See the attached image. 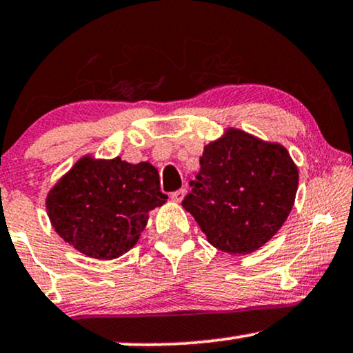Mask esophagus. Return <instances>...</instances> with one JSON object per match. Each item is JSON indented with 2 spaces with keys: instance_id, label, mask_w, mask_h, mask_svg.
<instances>
[{
  "instance_id": "esophagus-1",
  "label": "esophagus",
  "mask_w": 353,
  "mask_h": 353,
  "mask_svg": "<svg viewBox=\"0 0 353 353\" xmlns=\"http://www.w3.org/2000/svg\"><path fill=\"white\" fill-rule=\"evenodd\" d=\"M185 189H179V190H176V192H172L171 194V199L174 200V202H182V200H184V197H185Z\"/></svg>"
}]
</instances>
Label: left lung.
<instances>
[{
    "instance_id": "left-lung-1",
    "label": "left lung",
    "mask_w": 353,
    "mask_h": 353,
    "mask_svg": "<svg viewBox=\"0 0 353 353\" xmlns=\"http://www.w3.org/2000/svg\"><path fill=\"white\" fill-rule=\"evenodd\" d=\"M182 202L213 248L246 256L283 226L295 205L298 166L283 145L228 127L203 146Z\"/></svg>"
}]
</instances>
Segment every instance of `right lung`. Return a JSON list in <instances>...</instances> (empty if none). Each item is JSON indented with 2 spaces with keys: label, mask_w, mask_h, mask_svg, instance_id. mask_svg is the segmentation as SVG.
Here are the masks:
<instances>
[{
  "label": "right lung",
  "mask_w": 353,
  "mask_h": 353,
  "mask_svg": "<svg viewBox=\"0 0 353 353\" xmlns=\"http://www.w3.org/2000/svg\"><path fill=\"white\" fill-rule=\"evenodd\" d=\"M168 202L150 161L84 154L46 199L53 230L86 257L112 261L135 246L150 212Z\"/></svg>",
  "instance_id": "add662e5"
}]
</instances>
